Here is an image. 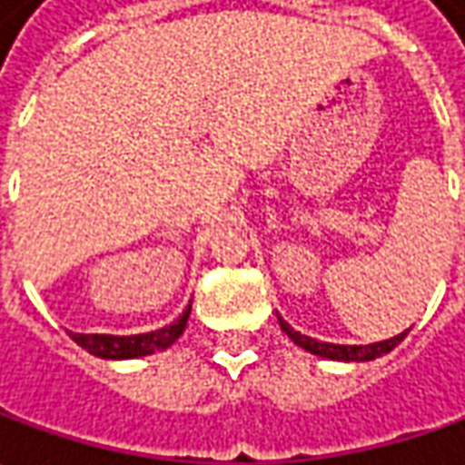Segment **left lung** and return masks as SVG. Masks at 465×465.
I'll return each mask as SVG.
<instances>
[{
    "label": "left lung",
    "mask_w": 465,
    "mask_h": 465,
    "mask_svg": "<svg viewBox=\"0 0 465 465\" xmlns=\"http://www.w3.org/2000/svg\"><path fill=\"white\" fill-rule=\"evenodd\" d=\"M279 326L300 349L311 351L315 357H323V360H336V362H370V360H378V357L388 354L393 347H399L403 341V336L409 333V329H406L399 336H391L385 341H372V344H331V341H318L312 336L300 333L282 315H279Z\"/></svg>",
    "instance_id": "8db88e82"
}]
</instances>
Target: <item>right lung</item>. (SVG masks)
I'll return each mask as SVG.
<instances>
[{"instance_id":"add662e5","label":"right lung","mask_w":465,"mask_h":465,"mask_svg":"<svg viewBox=\"0 0 465 465\" xmlns=\"http://www.w3.org/2000/svg\"><path fill=\"white\" fill-rule=\"evenodd\" d=\"M188 315H191V302L188 308L173 323L163 329L147 331V333H132V336H114V333H72V339L95 354L100 360H134V357H147L154 351L168 349L183 331H186Z\"/></svg>"}]
</instances>
